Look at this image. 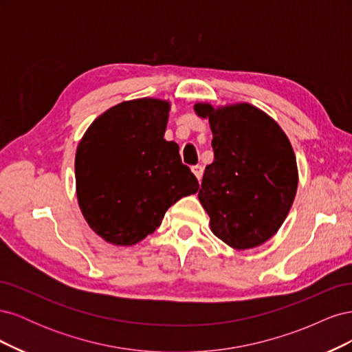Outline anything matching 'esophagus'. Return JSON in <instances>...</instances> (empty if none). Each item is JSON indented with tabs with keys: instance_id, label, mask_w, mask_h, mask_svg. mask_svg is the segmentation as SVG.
Returning <instances> with one entry per match:
<instances>
[{
	"instance_id": "1",
	"label": "esophagus",
	"mask_w": 352,
	"mask_h": 352,
	"mask_svg": "<svg viewBox=\"0 0 352 352\" xmlns=\"http://www.w3.org/2000/svg\"><path fill=\"white\" fill-rule=\"evenodd\" d=\"M192 172H194V175L197 176V179H198L199 182H201V179H202V173H204V168H202V166H199V164L194 166V167H192Z\"/></svg>"
}]
</instances>
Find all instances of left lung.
<instances>
[{"label": "left lung", "mask_w": 352, "mask_h": 352, "mask_svg": "<svg viewBox=\"0 0 352 352\" xmlns=\"http://www.w3.org/2000/svg\"><path fill=\"white\" fill-rule=\"evenodd\" d=\"M208 117L214 162L206 167L198 198L214 235L236 250L258 247L282 226L296 194V160L283 131L251 104L214 110Z\"/></svg>", "instance_id": "1"}]
</instances>
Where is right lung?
Listing matches in <instances>:
<instances>
[{"instance_id":"1","label":"right lung","mask_w":352,"mask_h":352,"mask_svg":"<svg viewBox=\"0 0 352 352\" xmlns=\"http://www.w3.org/2000/svg\"><path fill=\"white\" fill-rule=\"evenodd\" d=\"M168 102L126 101L101 114L74 158L78 201L91 229L114 245L153 233L164 212L199 184L164 140Z\"/></svg>"}]
</instances>
